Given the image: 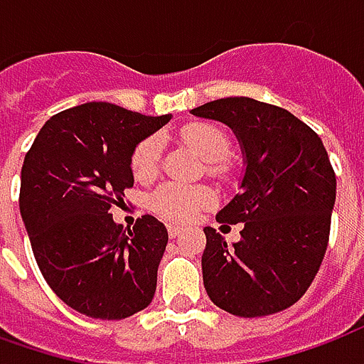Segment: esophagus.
Returning <instances> with one entry per match:
<instances>
[{
	"label": "esophagus",
	"mask_w": 364,
	"mask_h": 364,
	"mask_svg": "<svg viewBox=\"0 0 364 364\" xmlns=\"http://www.w3.org/2000/svg\"><path fill=\"white\" fill-rule=\"evenodd\" d=\"M182 235V229L180 227H176V225H168V237L171 238H176Z\"/></svg>",
	"instance_id": "obj_1"
}]
</instances>
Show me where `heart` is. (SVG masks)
I'll use <instances>...</instances> for the list:
<instances>
[{"label":"heart","instance_id":"heart-1","mask_svg":"<svg viewBox=\"0 0 364 364\" xmlns=\"http://www.w3.org/2000/svg\"><path fill=\"white\" fill-rule=\"evenodd\" d=\"M182 139L209 164L215 174L225 172V159L230 151V137L223 127L211 122H193L182 127ZM161 159V139L147 137L143 139L132 156V171L137 180H151L159 172ZM215 193L208 186H184L178 182H166L151 193L149 205L156 215L172 223L192 221L201 209L211 208Z\"/></svg>","mask_w":364,"mask_h":364}]
</instances>
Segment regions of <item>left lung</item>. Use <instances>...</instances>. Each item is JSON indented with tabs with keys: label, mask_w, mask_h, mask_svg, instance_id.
I'll list each match as a JSON object with an SVG mask.
<instances>
[{
	"label": "left lung",
	"mask_w": 364,
	"mask_h": 364,
	"mask_svg": "<svg viewBox=\"0 0 364 364\" xmlns=\"http://www.w3.org/2000/svg\"><path fill=\"white\" fill-rule=\"evenodd\" d=\"M237 135L244 174L217 221L242 223L240 240L205 227L203 285L219 309L256 318L289 309L320 269L336 203V174L322 139L296 116L248 97L192 110Z\"/></svg>",
	"instance_id": "8db88e82"
}]
</instances>
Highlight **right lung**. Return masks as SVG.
<instances>
[{
	"label": "right lung",
	"mask_w": 364,
	"mask_h": 364,
	"mask_svg": "<svg viewBox=\"0 0 364 364\" xmlns=\"http://www.w3.org/2000/svg\"><path fill=\"white\" fill-rule=\"evenodd\" d=\"M110 102H87L42 126L21 168L18 208L46 283L85 316L122 320L147 309L168 232L153 215L112 219L134 186L135 147L168 124Z\"/></svg>",
	"instance_id": "obj_1"
}]
</instances>
